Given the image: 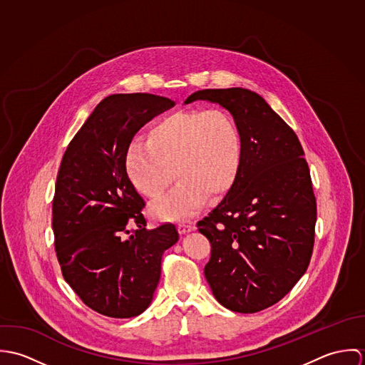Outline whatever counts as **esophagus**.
<instances>
[{"instance_id":"1","label":"esophagus","mask_w":365,"mask_h":365,"mask_svg":"<svg viewBox=\"0 0 365 365\" xmlns=\"http://www.w3.org/2000/svg\"><path fill=\"white\" fill-rule=\"evenodd\" d=\"M177 227H178V232H180L181 235L190 233V232H192V230L197 229V226H195L194 223H178Z\"/></svg>"}]
</instances>
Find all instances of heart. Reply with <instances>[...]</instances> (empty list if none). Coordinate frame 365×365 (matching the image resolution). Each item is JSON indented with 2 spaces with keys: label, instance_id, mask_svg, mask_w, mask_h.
I'll use <instances>...</instances> for the list:
<instances>
[{
  "label": "heart",
  "instance_id": "obj_1",
  "mask_svg": "<svg viewBox=\"0 0 365 365\" xmlns=\"http://www.w3.org/2000/svg\"><path fill=\"white\" fill-rule=\"evenodd\" d=\"M243 163V138L225 109H188L156 120L148 140H133L125 153L132 185L157 200L174 180L171 192L150 213L160 220H180L201 208L207 197H220L236 182Z\"/></svg>",
  "mask_w": 365,
  "mask_h": 365
}]
</instances>
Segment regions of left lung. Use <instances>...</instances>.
I'll return each mask as SVG.
<instances>
[{
  "instance_id": "8db88e82",
  "label": "left lung",
  "mask_w": 365,
  "mask_h": 365,
  "mask_svg": "<svg viewBox=\"0 0 365 365\" xmlns=\"http://www.w3.org/2000/svg\"><path fill=\"white\" fill-rule=\"evenodd\" d=\"M197 100L227 109L243 138L236 182L198 222L210 242L205 278L225 308L260 312L294 288L312 257L316 198L309 167L295 132L257 93L236 87L187 98Z\"/></svg>"
}]
</instances>
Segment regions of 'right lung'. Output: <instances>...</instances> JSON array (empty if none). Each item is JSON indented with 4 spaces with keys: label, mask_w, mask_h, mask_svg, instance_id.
Returning <instances> with one entry per match:
<instances>
[{
    "label": "right lung",
    "mask_w": 365,
    "mask_h": 365,
    "mask_svg": "<svg viewBox=\"0 0 365 365\" xmlns=\"http://www.w3.org/2000/svg\"><path fill=\"white\" fill-rule=\"evenodd\" d=\"M173 106L153 94L109 96L61 158L53 198L56 256L80 299L108 317H133L149 308L161 256L178 240L173 223L146 229L145 201L125 171L135 133Z\"/></svg>",
    "instance_id": "add662e5"
}]
</instances>
